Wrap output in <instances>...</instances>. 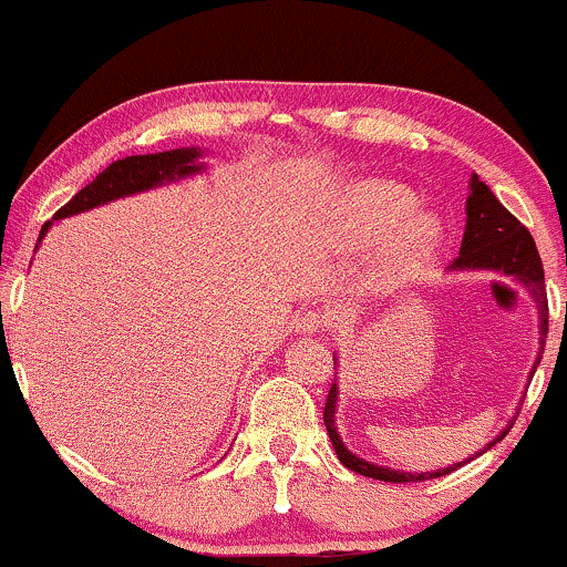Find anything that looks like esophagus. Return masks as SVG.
I'll use <instances>...</instances> for the list:
<instances>
[{
    "label": "esophagus",
    "instance_id": "esophagus-1",
    "mask_svg": "<svg viewBox=\"0 0 567 567\" xmlns=\"http://www.w3.org/2000/svg\"><path fill=\"white\" fill-rule=\"evenodd\" d=\"M330 317L320 309H303L301 315L296 317V330L298 333H322L328 328Z\"/></svg>",
    "mask_w": 567,
    "mask_h": 567
}]
</instances>
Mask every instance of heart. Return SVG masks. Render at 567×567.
<instances>
[{"instance_id": "heart-1", "label": "heart", "mask_w": 567, "mask_h": 567, "mask_svg": "<svg viewBox=\"0 0 567 567\" xmlns=\"http://www.w3.org/2000/svg\"><path fill=\"white\" fill-rule=\"evenodd\" d=\"M413 210L415 197L408 188L383 184V181L362 184L360 188H354V197L349 199L347 234L351 243H370V239L396 229ZM434 239H437V226H434L432 218L421 216L410 220L408 229L389 247L386 275L402 277L413 271L421 258L432 250Z\"/></svg>"}]
</instances>
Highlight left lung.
<instances>
[{
    "label": "left lung",
    "instance_id": "1",
    "mask_svg": "<svg viewBox=\"0 0 567 567\" xmlns=\"http://www.w3.org/2000/svg\"><path fill=\"white\" fill-rule=\"evenodd\" d=\"M453 269H491V271H504L523 282L525 288L533 292L536 298L538 311H542V354H544V338L546 330H549V303H546V290H544V264L542 256H538L536 243H533L530 231L519 224L517 218L501 205L496 194L487 188V184L472 175V186H470V197H466V231L464 239H461V252L458 258L453 261ZM542 362V357L536 360ZM336 400H338V386L330 383L328 400H324V426H328L330 442H333L338 461L343 466L357 474H365V477L373 480H383V483H424V480H434L442 477V474H451L464 466L466 461L455 466H445V470L437 472H421V474H408V472H396V470H383V466L368 464V461L357 458L351 455L347 447H343L341 437L336 432ZM512 426H506L501 432V437H496L485 451H491L498 440L506 437ZM483 451V453H485ZM477 453V455H483ZM472 461V458H470Z\"/></svg>",
    "mask_w": 567,
    "mask_h": 567
}]
</instances>
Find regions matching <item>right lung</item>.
I'll use <instances>...</instances> for the list:
<instances>
[{
  "instance_id": "obj_1",
  "label": "right lung",
  "mask_w": 567,
  "mask_h": 567,
  "mask_svg": "<svg viewBox=\"0 0 567 567\" xmlns=\"http://www.w3.org/2000/svg\"><path fill=\"white\" fill-rule=\"evenodd\" d=\"M197 157V148H175V152L138 154V157L116 159L97 175L93 184L80 188L53 218L74 216V213L90 210V207H97L103 205V202H112L116 197H125V194L146 192V188L159 186L162 181L184 178V175L197 173L202 171L197 162H194ZM48 226L50 220L42 226V234H39V237H44Z\"/></svg>"
}]
</instances>
